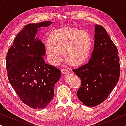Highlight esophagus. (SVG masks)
<instances>
[{"label":"esophagus","mask_w":126,"mask_h":126,"mask_svg":"<svg viewBox=\"0 0 126 126\" xmlns=\"http://www.w3.org/2000/svg\"><path fill=\"white\" fill-rule=\"evenodd\" d=\"M61 72H62V73H63V74H69V73H70L69 70H68L66 68H63V69H62Z\"/></svg>","instance_id":"1"}]
</instances>
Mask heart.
Listing matches in <instances>:
<instances>
[{
	"label": "heart",
	"mask_w": 126,
	"mask_h": 126,
	"mask_svg": "<svg viewBox=\"0 0 126 126\" xmlns=\"http://www.w3.org/2000/svg\"><path fill=\"white\" fill-rule=\"evenodd\" d=\"M91 45L90 35L75 27L55 30L51 33L50 39H47L45 42L48 58L53 64L61 61L63 51L67 63L72 65L81 64L88 56Z\"/></svg>",
	"instance_id": "b5f03b06"
}]
</instances>
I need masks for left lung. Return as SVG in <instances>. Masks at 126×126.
Instances as JSON below:
<instances>
[{"mask_svg":"<svg viewBox=\"0 0 126 126\" xmlns=\"http://www.w3.org/2000/svg\"><path fill=\"white\" fill-rule=\"evenodd\" d=\"M94 45L88 63L72 70L81 79L77 92L81 102L95 107L106 100L120 76L118 50L104 27L95 25Z\"/></svg>","mask_w":126,"mask_h":126,"instance_id":"8db88e82","label":"left lung"}]
</instances>
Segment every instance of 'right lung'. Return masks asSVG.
I'll use <instances>...</instances> for the list:
<instances>
[{
  "instance_id": "add662e5",
  "label": "right lung",
  "mask_w": 126,
  "mask_h": 126,
  "mask_svg": "<svg viewBox=\"0 0 126 126\" xmlns=\"http://www.w3.org/2000/svg\"><path fill=\"white\" fill-rule=\"evenodd\" d=\"M53 22L26 25L17 34L6 56L8 81L24 104L34 109L48 105L54 96V85L61 70L45 63V46L35 38L38 30Z\"/></svg>"
}]
</instances>
